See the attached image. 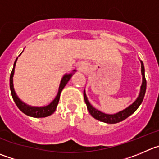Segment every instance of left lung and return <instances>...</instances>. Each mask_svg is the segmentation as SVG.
<instances>
[{
  "mask_svg": "<svg viewBox=\"0 0 159 159\" xmlns=\"http://www.w3.org/2000/svg\"><path fill=\"white\" fill-rule=\"evenodd\" d=\"M140 62H141V73L142 75H143V82H142L141 87H140V94H139V97L137 98V99L134 101L132 105H129V106L128 107V108H126V109L122 110V111H119V112L114 115H108L98 111V109L93 108V107L89 103L87 96H86L85 91H84V101H85V103L86 105H87V109H88L90 114L91 115L94 119H98V120L99 121H101V122H106V123H117V122H121V121L124 120V119H126V118L129 117V116H131V115L138 108V107L140 106V104H141L142 101H143V98H144L147 85L146 79H145L144 75V66H143V61H140Z\"/></svg>",
  "mask_w": 159,
  "mask_h": 159,
  "instance_id": "8db88e82",
  "label": "left lung"
}]
</instances>
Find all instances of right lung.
Wrapping results in <instances>:
<instances>
[{
  "mask_svg": "<svg viewBox=\"0 0 159 159\" xmlns=\"http://www.w3.org/2000/svg\"><path fill=\"white\" fill-rule=\"evenodd\" d=\"M16 61H17V58H16V61H15L14 66H13L12 71H11V75H10V90H11V96H12V98L13 100H14L16 105H17V107L19 108V110H21L24 114L27 115V116H31V117L42 118V117H47V116H51V114H53V113L54 112L56 108H57V106H58V101H59V98H60V94H61V90H62V89L64 88L65 86L67 84L68 81L70 80V78L72 75V73L66 74V75H65L64 76H63L62 80H61V84H60L59 90H58V94H57L56 98H54V101H53L50 105H47V106H43V107H31L25 105V103H23V102H22V101L18 98L16 92H15L14 90V87H13V75H14L15 66H16Z\"/></svg>",
  "mask_w": 159,
  "mask_h": 159,
  "instance_id": "add662e5",
  "label": "right lung"
}]
</instances>
